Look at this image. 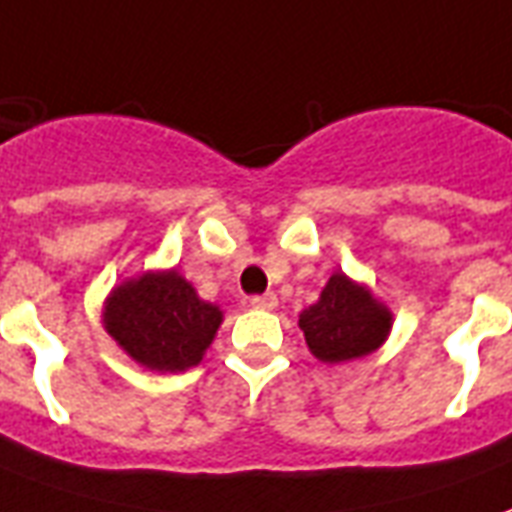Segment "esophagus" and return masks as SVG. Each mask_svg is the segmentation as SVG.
<instances>
[{"label": "esophagus", "instance_id": "34e87169", "mask_svg": "<svg viewBox=\"0 0 512 512\" xmlns=\"http://www.w3.org/2000/svg\"><path fill=\"white\" fill-rule=\"evenodd\" d=\"M276 304H279V298H276L274 293L255 295V298H252V306H255V309H276Z\"/></svg>", "mask_w": 512, "mask_h": 512}]
</instances>
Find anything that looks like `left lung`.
<instances>
[{"instance_id":"1","label":"left lung","mask_w":512,"mask_h":512,"mask_svg":"<svg viewBox=\"0 0 512 512\" xmlns=\"http://www.w3.org/2000/svg\"><path fill=\"white\" fill-rule=\"evenodd\" d=\"M298 328L317 361L347 363L380 350L393 328V312L369 287L336 271L317 304L298 314Z\"/></svg>"}]
</instances>
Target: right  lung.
<instances>
[{"label":"right lung","instance_id":"right-lung-1","mask_svg":"<svg viewBox=\"0 0 512 512\" xmlns=\"http://www.w3.org/2000/svg\"><path fill=\"white\" fill-rule=\"evenodd\" d=\"M225 312L203 301L179 268L143 271L116 285L102 304V328L143 369L187 372L203 361Z\"/></svg>","mask_w":512,"mask_h":512}]
</instances>
